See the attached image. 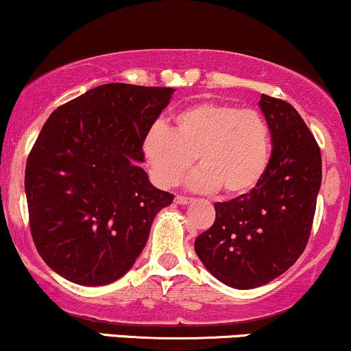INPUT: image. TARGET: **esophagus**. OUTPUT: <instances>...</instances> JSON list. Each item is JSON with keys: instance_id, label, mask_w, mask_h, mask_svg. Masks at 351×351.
<instances>
[{"instance_id": "1", "label": "esophagus", "mask_w": 351, "mask_h": 351, "mask_svg": "<svg viewBox=\"0 0 351 351\" xmlns=\"http://www.w3.org/2000/svg\"><path fill=\"white\" fill-rule=\"evenodd\" d=\"M191 201H193L191 197H186V196H176L175 197V202H176V204H180V206H186Z\"/></svg>"}]
</instances>
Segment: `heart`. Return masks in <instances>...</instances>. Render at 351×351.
Segmentation results:
<instances>
[{"label":"heart","instance_id":"heart-1","mask_svg":"<svg viewBox=\"0 0 351 351\" xmlns=\"http://www.w3.org/2000/svg\"><path fill=\"white\" fill-rule=\"evenodd\" d=\"M273 141L268 121L256 109L229 103L193 104L173 117L171 129L155 122L142 141L152 178L171 188L197 158L201 167L186 180L193 191L243 196L267 175Z\"/></svg>","mask_w":351,"mask_h":351}]
</instances>
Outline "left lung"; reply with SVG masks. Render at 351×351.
<instances>
[{"label":"left lung","mask_w":351,"mask_h":351,"mask_svg":"<svg viewBox=\"0 0 351 351\" xmlns=\"http://www.w3.org/2000/svg\"><path fill=\"white\" fill-rule=\"evenodd\" d=\"M258 106L273 141L267 175L248 194L216 202V221L194 240L208 271L235 289L268 285L296 263L322 183L320 149L296 109L267 95Z\"/></svg>","instance_id":"obj_1"}]
</instances>
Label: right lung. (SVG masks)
Listing matches in <instances>:
<instances>
[{"label":"right lung","instance_id":"right-lung-1","mask_svg":"<svg viewBox=\"0 0 351 351\" xmlns=\"http://www.w3.org/2000/svg\"><path fill=\"white\" fill-rule=\"evenodd\" d=\"M173 88L108 83L50 114L26 165L31 234L62 278L103 286L132 268L173 194L150 183L142 141Z\"/></svg>","mask_w":351,"mask_h":351}]
</instances>
